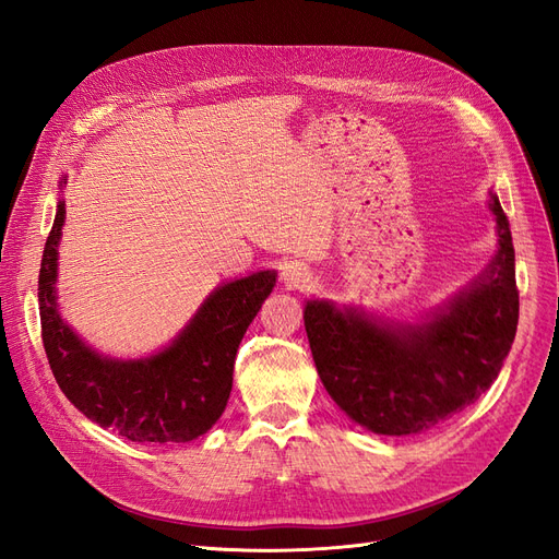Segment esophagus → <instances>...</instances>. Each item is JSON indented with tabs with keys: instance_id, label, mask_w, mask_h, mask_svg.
Returning a JSON list of instances; mask_svg holds the SVG:
<instances>
[{
	"instance_id": "1",
	"label": "esophagus",
	"mask_w": 559,
	"mask_h": 559,
	"mask_svg": "<svg viewBox=\"0 0 559 559\" xmlns=\"http://www.w3.org/2000/svg\"><path fill=\"white\" fill-rule=\"evenodd\" d=\"M281 276H283V281H285L287 285H293V287H306V285H309V281H311L309 266H304V264L297 262V260L285 262Z\"/></svg>"
}]
</instances>
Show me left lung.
Segmentation results:
<instances>
[{
	"label": "left lung",
	"instance_id": "8db88e82",
	"mask_svg": "<svg viewBox=\"0 0 559 559\" xmlns=\"http://www.w3.org/2000/svg\"><path fill=\"white\" fill-rule=\"evenodd\" d=\"M497 255L474 285L420 325L378 322L306 301L304 328L322 385L373 435L406 437L450 420L499 376L518 328L515 253L497 194Z\"/></svg>",
	"mask_w": 559,
	"mask_h": 559
}]
</instances>
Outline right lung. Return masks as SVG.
Segmentation results:
<instances>
[{
  "label": "right lung",
  "mask_w": 559,
  "mask_h": 559,
  "mask_svg": "<svg viewBox=\"0 0 559 559\" xmlns=\"http://www.w3.org/2000/svg\"><path fill=\"white\" fill-rule=\"evenodd\" d=\"M62 225L64 202H58L41 258L39 316L48 365L64 397L85 418L130 441L183 443L206 435L227 406L239 344L274 290L276 274L258 272L215 287L188 328L157 355L102 357L58 313Z\"/></svg>",
  "instance_id": "add662e5"
}]
</instances>
